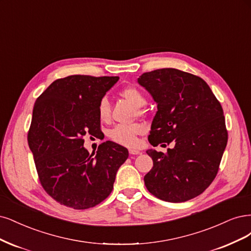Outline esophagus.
Returning <instances> with one entry per match:
<instances>
[{
  "label": "esophagus",
  "mask_w": 251,
  "mask_h": 251,
  "mask_svg": "<svg viewBox=\"0 0 251 251\" xmlns=\"http://www.w3.org/2000/svg\"><path fill=\"white\" fill-rule=\"evenodd\" d=\"M140 153L141 152L136 149H129V154H131V155H137V154H140Z\"/></svg>",
  "instance_id": "1"
}]
</instances>
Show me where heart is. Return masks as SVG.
<instances>
[{"mask_svg":"<svg viewBox=\"0 0 251 251\" xmlns=\"http://www.w3.org/2000/svg\"><path fill=\"white\" fill-rule=\"evenodd\" d=\"M121 96L124 97L134 106L142 107L146 103V98L144 94L134 86H128L120 92ZM97 114L101 122H107L110 119V105L106 97H103L99 101L97 107ZM146 131V127L142 124L131 125H117L109 131L110 139L121 145L127 147H134L137 144V136Z\"/></svg>","mask_w":251,"mask_h":251,"instance_id":"1","label":"heart"}]
</instances>
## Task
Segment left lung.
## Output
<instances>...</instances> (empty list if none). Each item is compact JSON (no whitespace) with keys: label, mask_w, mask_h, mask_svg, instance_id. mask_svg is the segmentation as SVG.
Segmentation results:
<instances>
[{"label":"left lung","mask_w":251,"mask_h":251,"mask_svg":"<svg viewBox=\"0 0 251 251\" xmlns=\"http://www.w3.org/2000/svg\"><path fill=\"white\" fill-rule=\"evenodd\" d=\"M137 82L157 104L149 143H175L166 154L146 151L153 168L145 185L152 195L174 203L197 197L215 179L227 144L220 102L203 79L176 69L144 73Z\"/></svg>","instance_id":"8db88e82"}]
</instances>
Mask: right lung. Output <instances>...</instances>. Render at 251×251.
Returning <instances> with one entry per match:
<instances>
[{
	"mask_svg": "<svg viewBox=\"0 0 251 251\" xmlns=\"http://www.w3.org/2000/svg\"><path fill=\"white\" fill-rule=\"evenodd\" d=\"M119 77L72 75L55 80L35 101L28 132L38 178L60 204L86 209L106 199L128 150L114 142L99 145L92 154L83 147L85 134L102 131L99 101Z\"/></svg>",
	"mask_w": 251,
	"mask_h": 251,
	"instance_id": "obj_1",
	"label": "right lung"
}]
</instances>
